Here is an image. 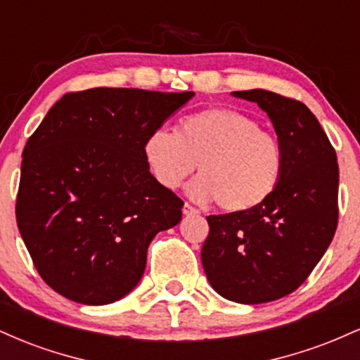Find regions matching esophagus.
<instances>
[{"instance_id": "esophagus-1", "label": "esophagus", "mask_w": 360, "mask_h": 360, "mask_svg": "<svg viewBox=\"0 0 360 360\" xmlns=\"http://www.w3.org/2000/svg\"><path fill=\"white\" fill-rule=\"evenodd\" d=\"M183 213L186 214V217H191V214H196V213H198V210L193 208V206L189 205V203H184V206H183Z\"/></svg>"}]
</instances>
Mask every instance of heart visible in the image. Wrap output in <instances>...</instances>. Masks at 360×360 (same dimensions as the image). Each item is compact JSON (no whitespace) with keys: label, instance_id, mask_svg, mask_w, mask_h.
I'll list each match as a JSON object with an SVG mask.
<instances>
[{"label":"heart","instance_id":"1","mask_svg":"<svg viewBox=\"0 0 360 360\" xmlns=\"http://www.w3.org/2000/svg\"><path fill=\"white\" fill-rule=\"evenodd\" d=\"M143 159L162 188L177 189L196 169L188 186L198 203L217 200L230 213L266 203L281 183L284 155L274 135L254 118L232 108H208L188 115L176 134L155 130L143 142Z\"/></svg>","mask_w":360,"mask_h":360}]
</instances>
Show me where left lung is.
<instances>
[{
    "label": "left lung",
    "instance_id": "left-lung-1",
    "mask_svg": "<svg viewBox=\"0 0 360 360\" xmlns=\"http://www.w3.org/2000/svg\"><path fill=\"white\" fill-rule=\"evenodd\" d=\"M232 94L257 103L271 118L283 148V177L257 208L206 217L201 262L218 295L259 304L291 295L328 249L338 221V164L307 105L266 89Z\"/></svg>",
    "mask_w": 360,
    "mask_h": 360
}]
</instances>
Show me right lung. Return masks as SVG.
Masks as SVG:
<instances>
[{"label": "right lung", "instance_id": "add662e5", "mask_svg": "<svg viewBox=\"0 0 360 360\" xmlns=\"http://www.w3.org/2000/svg\"><path fill=\"white\" fill-rule=\"evenodd\" d=\"M193 96L94 88L49 110L23 148L16 223L53 291L98 307L137 286L152 238L184 205L150 174L143 142Z\"/></svg>", "mask_w": 360, "mask_h": 360}]
</instances>
